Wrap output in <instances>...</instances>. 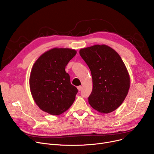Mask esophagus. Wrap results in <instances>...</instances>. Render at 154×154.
Segmentation results:
<instances>
[{
	"label": "esophagus",
	"instance_id": "34e87169",
	"mask_svg": "<svg viewBox=\"0 0 154 154\" xmlns=\"http://www.w3.org/2000/svg\"><path fill=\"white\" fill-rule=\"evenodd\" d=\"M77 88L78 90V91H81L82 90V86H79L77 87Z\"/></svg>",
	"mask_w": 154,
	"mask_h": 154
}]
</instances>
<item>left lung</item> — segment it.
<instances>
[{"mask_svg":"<svg viewBox=\"0 0 154 154\" xmlns=\"http://www.w3.org/2000/svg\"><path fill=\"white\" fill-rule=\"evenodd\" d=\"M79 54L88 66L93 79L90 105L102 113L118 108L130 88V76L121 57L106 45H94L80 49Z\"/></svg>","mask_w":154,"mask_h":154,"instance_id":"8db88e82","label":"left lung"}]
</instances>
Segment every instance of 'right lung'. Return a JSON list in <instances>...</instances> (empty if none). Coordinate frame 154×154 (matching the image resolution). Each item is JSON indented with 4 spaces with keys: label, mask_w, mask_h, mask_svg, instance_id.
<instances>
[{
    "label": "right lung",
    "mask_w": 154,
    "mask_h": 154,
    "mask_svg": "<svg viewBox=\"0 0 154 154\" xmlns=\"http://www.w3.org/2000/svg\"><path fill=\"white\" fill-rule=\"evenodd\" d=\"M76 54L75 49L53 48L34 64L29 86L34 101L42 111L58 115L72 105L78 89L71 84L65 68Z\"/></svg>",
    "instance_id": "right-lung-1"
}]
</instances>
